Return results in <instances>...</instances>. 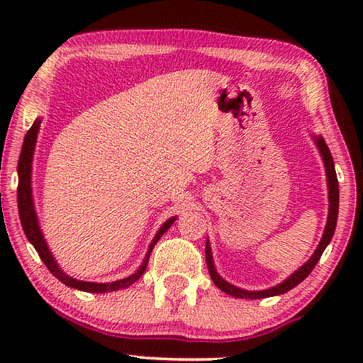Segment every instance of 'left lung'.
I'll return each mask as SVG.
<instances>
[{"label": "left lung", "instance_id": "left-lung-1", "mask_svg": "<svg viewBox=\"0 0 363 363\" xmlns=\"http://www.w3.org/2000/svg\"><path fill=\"white\" fill-rule=\"evenodd\" d=\"M314 138H315L317 148H319V152H320V155H322V160H324V165H325L327 186H329V203H330V205H329V216H327V225H325L324 235H322V240L319 242V246H317V250L314 251V255L311 256V259L307 261L304 266H301L299 269L294 272V274H291L286 281H282L281 284H277L274 287H269V289H264V291H245V289H240V287L230 284V282H226L220 274H218L216 269H215V264H213V256H211L210 242H206L205 255H206L208 271H210V276H211L213 282H215V284L220 287L223 292H226V294L240 297V299H264V297L284 294V292L291 291L292 287H296L297 284H301V282L304 281L306 277L311 274V271L314 269L317 262H319L322 252H324L327 245H329V242H330L332 236H334V231H335L337 215H339V182H337L334 160H332L330 150H329V147H327L325 140L320 135L319 137H314Z\"/></svg>", "mask_w": 363, "mask_h": 363}]
</instances>
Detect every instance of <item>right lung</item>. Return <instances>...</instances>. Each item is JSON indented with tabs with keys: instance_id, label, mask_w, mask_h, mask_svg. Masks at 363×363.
Listing matches in <instances>:
<instances>
[{
	"instance_id": "right-lung-1",
	"label": "right lung",
	"mask_w": 363,
	"mask_h": 363,
	"mask_svg": "<svg viewBox=\"0 0 363 363\" xmlns=\"http://www.w3.org/2000/svg\"><path fill=\"white\" fill-rule=\"evenodd\" d=\"M39 125H41V121L36 118L34 123L29 128L26 137H24L23 142V148H21V155H19V162H18V210H19V220H21L24 235L29 240V242L34 246V250L38 251L39 257H41L44 264L48 266V269L52 272L54 276L57 277L59 281L64 282V284L69 287H74V289L79 291H86V292H97V294H102V292H111V291H117V289H125V287L132 286L133 282L138 281L143 272H145L148 257H150V252L155 246V242L160 240L168 228H170L173 223H175L177 218L173 216L170 220H167L163 223V226L158 230V233L153 238V241L150 242V247H148L145 259H143L142 266L138 269L130 274L125 279L121 281H113V282H86V281H77L74 277L67 276L61 267L57 266L56 259H54L51 251H49L48 242L44 240L41 228H39L38 223V216L36 211H34V203H33V191H31V163H33V155H34V145H36V138H38V132H39Z\"/></svg>"
}]
</instances>
